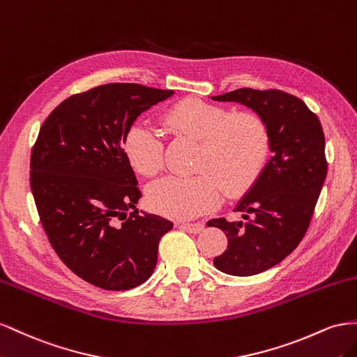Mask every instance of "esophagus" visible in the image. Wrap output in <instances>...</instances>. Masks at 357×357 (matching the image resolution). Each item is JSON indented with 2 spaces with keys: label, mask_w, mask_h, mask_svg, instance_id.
Returning <instances> with one entry per match:
<instances>
[{
  "label": "esophagus",
  "mask_w": 357,
  "mask_h": 357,
  "mask_svg": "<svg viewBox=\"0 0 357 357\" xmlns=\"http://www.w3.org/2000/svg\"><path fill=\"white\" fill-rule=\"evenodd\" d=\"M203 224L202 222H188V224H181V229H184V230H187V231H190V233H200L202 230H203Z\"/></svg>",
  "instance_id": "obj_1"
}]
</instances>
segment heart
I'll list each match as a JSON object with an SVG mask.
<instances>
[{
    "instance_id": "heart-1",
    "label": "heart",
    "mask_w": 357,
    "mask_h": 357,
    "mask_svg": "<svg viewBox=\"0 0 357 357\" xmlns=\"http://www.w3.org/2000/svg\"><path fill=\"white\" fill-rule=\"evenodd\" d=\"M173 133L199 140L192 176H165L146 190L148 206L169 218L188 220L215 209L224 195L247 192L263 172L269 155V131L251 112L231 114L226 107L187 98L165 114ZM128 162L137 173L152 176L165 166V142L146 122L131 126L124 139Z\"/></svg>"
}]
</instances>
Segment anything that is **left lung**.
Masks as SVG:
<instances>
[{"label":"left lung","mask_w":357,"mask_h":357,"mask_svg":"<svg viewBox=\"0 0 357 357\" xmlns=\"http://www.w3.org/2000/svg\"><path fill=\"white\" fill-rule=\"evenodd\" d=\"M212 100L252 109L269 131L273 155L235 208L243 221H208L229 239L213 266L251 277L286 259L307 233L328 173L324 133L317 115L301 98L280 89L241 88Z\"/></svg>","instance_id":"left-lung-1"}]
</instances>
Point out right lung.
Listing matches in <instances>:
<instances>
[{
	"label": "right lung",
	"instance_id": "add662e5",
	"mask_svg": "<svg viewBox=\"0 0 357 357\" xmlns=\"http://www.w3.org/2000/svg\"><path fill=\"white\" fill-rule=\"evenodd\" d=\"M173 94L139 84H107L59 103L31 151L29 185L50 245L77 277L128 290L155 269L158 242L173 224L135 208L142 192L124 139L136 118Z\"/></svg>",
	"mask_w": 357,
	"mask_h": 357
}]
</instances>
